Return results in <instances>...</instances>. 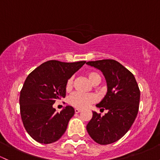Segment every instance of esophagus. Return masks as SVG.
<instances>
[{"label": "esophagus", "mask_w": 160, "mask_h": 160, "mask_svg": "<svg viewBox=\"0 0 160 160\" xmlns=\"http://www.w3.org/2000/svg\"><path fill=\"white\" fill-rule=\"evenodd\" d=\"M74 112H75V113H79V112H81V109H80V108H75Z\"/></svg>", "instance_id": "34e87169"}]
</instances>
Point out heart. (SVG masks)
Segmentation results:
<instances>
[{"mask_svg": "<svg viewBox=\"0 0 160 160\" xmlns=\"http://www.w3.org/2000/svg\"><path fill=\"white\" fill-rule=\"evenodd\" d=\"M87 77L91 83H94L96 80H101L99 73L96 72H89L87 73ZM72 85H73V78L68 79L66 83L67 90H69L71 89ZM97 100V96L94 93H81V92H73V94L70 96L69 103L71 106L76 107L77 108H85L90 106L91 104L94 103Z\"/></svg>", "mask_w": 160, "mask_h": 160, "instance_id": "1", "label": "heart"}]
</instances>
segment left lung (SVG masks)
<instances>
[{
    "label": "left lung",
    "instance_id": "1",
    "mask_svg": "<svg viewBox=\"0 0 160 160\" xmlns=\"http://www.w3.org/2000/svg\"><path fill=\"white\" fill-rule=\"evenodd\" d=\"M87 64L100 70L106 78L107 92L96 107L108 110L103 116L92 112L87 132L99 144H109L121 139L134 123L139 109L140 89L133 73L116 61L105 59Z\"/></svg>",
    "mask_w": 160,
    "mask_h": 160
}]
</instances>
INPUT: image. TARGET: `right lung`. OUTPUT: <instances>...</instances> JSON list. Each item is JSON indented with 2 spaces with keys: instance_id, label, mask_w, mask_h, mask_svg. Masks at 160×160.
<instances>
[{
  "instance_id": "add662e5",
  "label": "right lung",
  "mask_w": 160,
  "mask_h": 160,
  "mask_svg": "<svg viewBox=\"0 0 160 160\" xmlns=\"http://www.w3.org/2000/svg\"><path fill=\"white\" fill-rule=\"evenodd\" d=\"M85 63L48 61L26 77L20 91V115L26 131L36 141L52 143L64 134L74 109L67 106L56 112L52 106L65 97L67 81Z\"/></svg>"
}]
</instances>
